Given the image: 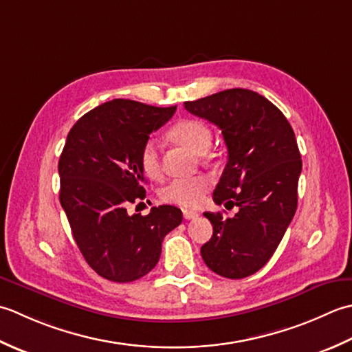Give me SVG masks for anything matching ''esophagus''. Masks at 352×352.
Instances as JSON below:
<instances>
[{
    "label": "esophagus",
    "instance_id": "esophagus-1",
    "mask_svg": "<svg viewBox=\"0 0 352 352\" xmlns=\"http://www.w3.org/2000/svg\"><path fill=\"white\" fill-rule=\"evenodd\" d=\"M182 212H184V219H185V220H192V219H196V217H199V212H196V211L184 210Z\"/></svg>",
    "mask_w": 352,
    "mask_h": 352
}]
</instances>
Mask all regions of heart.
Returning <instances> with one entry per match:
<instances>
[{"instance_id":"heart-1","label":"heart","mask_w":352,"mask_h":352,"mask_svg":"<svg viewBox=\"0 0 352 352\" xmlns=\"http://www.w3.org/2000/svg\"><path fill=\"white\" fill-rule=\"evenodd\" d=\"M171 138L188 147L195 153H205L212 142V133L205 123L199 120H182L170 131ZM140 166L148 177H157L161 173L160 152L155 140H147L141 147ZM211 181L206 176L177 177L162 186L161 197L170 204L184 208H196L204 202L210 190Z\"/></svg>"}]
</instances>
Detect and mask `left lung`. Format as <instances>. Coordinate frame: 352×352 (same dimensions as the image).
Returning <instances> with one entry per match:
<instances>
[{
  "label": "left lung",
  "mask_w": 352,
  "mask_h": 352,
  "mask_svg": "<svg viewBox=\"0 0 352 352\" xmlns=\"http://www.w3.org/2000/svg\"><path fill=\"white\" fill-rule=\"evenodd\" d=\"M185 109L216 124L228 147V162L212 199L234 217L204 212L212 236L200 249L217 275H254L274 255L295 216L302 161L295 132L284 113L258 92L234 88L185 102Z\"/></svg>",
  "instance_id": "left-lung-1"
}]
</instances>
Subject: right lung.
Here are the masks:
<instances>
[{"label": "right lung", "mask_w": 352, "mask_h": 352, "mask_svg": "<svg viewBox=\"0 0 352 352\" xmlns=\"http://www.w3.org/2000/svg\"><path fill=\"white\" fill-rule=\"evenodd\" d=\"M156 107L116 98L86 112L71 127L59 160L60 205L86 263L113 283L147 275L161 256L164 236L182 223L176 206L127 212L146 190L140 152L148 135L173 117Z\"/></svg>", "instance_id": "right-lung-1"}]
</instances>
